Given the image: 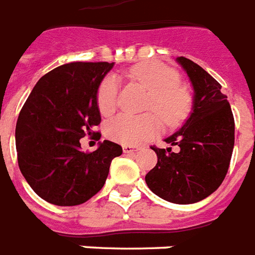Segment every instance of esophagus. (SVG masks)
Wrapping results in <instances>:
<instances>
[{
    "instance_id": "obj_1",
    "label": "esophagus",
    "mask_w": 255,
    "mask_h": 255,
    "mask_svg": "<svg viewBox=\"0 0 255 255\" xmlns=\"http://www.w3.org/2000/svg\"><path fill=\"white\" fill-rule=\"evenodd\" d=\"M122 148H124L125 154H134V152H137L139 150L138 147H134V146H130V144H125Z\"/></svg>"
}]
</instances>
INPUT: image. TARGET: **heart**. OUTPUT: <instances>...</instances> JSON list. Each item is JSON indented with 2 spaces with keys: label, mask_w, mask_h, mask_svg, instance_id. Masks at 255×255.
<instances>
[{
  "label": "heart",
  "mask_w": 255,
  "mask_h": 255,
  "mask_svg": "<svg viewBox=\"0 0 255 255\" xmlns=\"http://www.w3.org/2000/svg\"><path fill=\"white\" fill-rule=\"evenodd\" d=\"M126 75L150 92L146 109L156 112L167 124L180 121L188 113L191 96L179 83L178 73L163 64L139 63ZM118 83L115 76H107L97 89V107L101 115L111 116L117 107ZM159 126L151 113L144 116L120 115L107 126V135L124 144H137L151 135Z\"/></svg>",
  "instance_id": "b5f03b06"
}]
</instances>
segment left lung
Instances as JSON below:
<instances>
[{
    "instance_id": "obj_1",
    "label": "left lung",
    "mask_w": 255,
    "mask_h": 255,
    "mask_svg": "<svg viewBox=\"0 0 255 255\" xmlns=\"http://www.w3.org/2000/svg\"><path fill=\"white\" fill-rule=\"evenodd\" d=\"M193 88L192 112L184 125L164 139L171 148H158V162L146 175L156 196L174 204H193L219 188L229 168L234 147V118L221 85L199 64L176 58Z\"/></svg>"
}]
</instances>
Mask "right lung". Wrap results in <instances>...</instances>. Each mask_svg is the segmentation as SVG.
I'll return each instance as SVG.
<instances>
[{
  "mask_svg": "<svg viewBox=\"0 0 255 255\" xmlns=\"http://www.w3.org/2000/svg\"><path fill=\"white\" fill-rule=\"evenodd\" d=\"M115 63H68L40 77L22 108L15 143L18 166L32 191L59 207L89 200L105 184L109 167L122 154L104 140L84 152L80 139L95 134L101 116L97 89ZM101 134L96 133V139Z\"/></svg>",
  "mask_w": 255,
  "mask_h": 255,
  "instance_id": "1",
  "label": "right lung"
}]
</instances>
